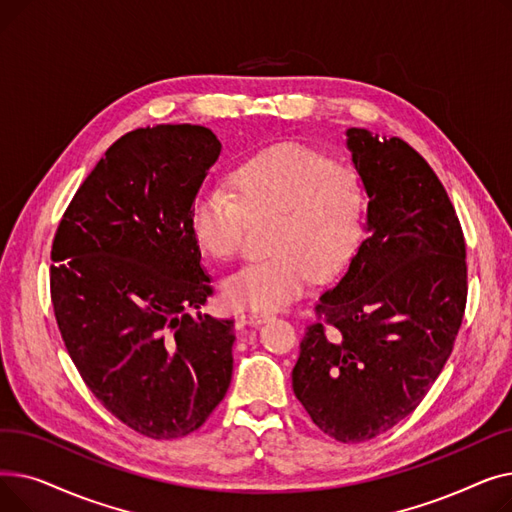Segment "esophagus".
<instances>
[{
	"label": "esophagus",
	"instance_id": "1",
	"mask_svg": "<svg viewBox=\"0 0 512 512\" xmlns=\"http://www.w3.org/2000/svg\"><path fill=\"white\" fill-rule=\"evenodd\" d=\"M270 313H259V311H245L240 315V324L242 326H261L265 321H270Z\"/></svg>",
	"mask_w": 512,
	"mask_h": 512
}]
</instances>
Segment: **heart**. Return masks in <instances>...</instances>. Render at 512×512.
<instances>
[{
    "instance_id": "obj_1",
    "label": "heart",
    "mask_w": 512,
    "mask_h": 512,
    "mask_svg": "<svg viewBox=\"0 0 512 512\" xmlns=\"http://www.w3.org/2000/svg\"><path fill=\"white\" fill-rule=\"evenodd\" d=\"M232 195L205 188L191 205V230L215 259L238 255L245 215H274L267 247L274 253L232 274L222 297L234 309L278 311L309 290L315 274L334 276L351 257L361 228L357 176L297 143L263 149L230 174Z\"/></svg>"
}]
</instances>
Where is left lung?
Instances as JSON below:
<instances>
[{
	"mask_svg": "<svg viewBox=\"0 0 512 512\" xmlns=\"http://www.w3.org/2000/svg\"><path fill=\"white\" fill-rule=\"evenodd\" d=\"M365 240L315 307L292 390L321 432L365 442L409 417L440 375L467 301L465 238L442 182L405 141L346 128Z\"/></svg>",
	"mask_w": 512,
	"mask_h": 512,
	"instance_id": "left-lung-1",
	"label": "left lung"
}]
</instances>
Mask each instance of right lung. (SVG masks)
<instances>
[{
	"label": "right lung",
	"mask_w": 512,
	"mask_h": 512,
	"mask_svg": "<svg viewBox=\"0 0 512 512\" xmlns=\"http://www.w3.org/2000/svg\"><path fill=\"white\" fill-rule=\"evenodd\" d=\"M220 153L205 126L124 134L53 240L51 301L70 359L107 411L153 440L195 432L232 380L234 321L199 311L213 286L188 220Z\"/></svg>",
	"instance_id": "1"
}]
</instances>
